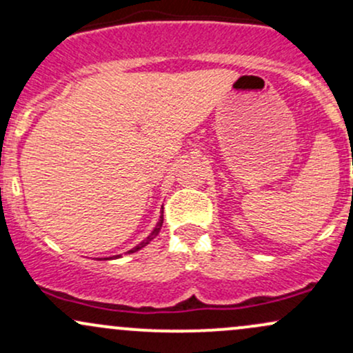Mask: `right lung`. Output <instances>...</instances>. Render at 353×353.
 Segmentation results:
<instances>
[{"label":"right lung","instance_id":"add662e5","mask_svg":"<svg viewBox=\"0 0 353 353\" xmlns=\"http://www.w3.org/2000/svg\"><path fill=\"white\" fill-rule=\"evenodd\" d=\"M163 221H164V217H163V214H161V219H159V222H157L156 229H154V232L151 234V236H149L148 239H145V241H144V242H141V244H139V245H136V247H134V249H132V250H129V252H136V250H139V249H141V247H144L145 244H149V241H151V239H152L154 236H156V234H157V232H159V230H161V228H163Z\"/></svg>","mask_w":353,"mask_h":353}]
</instances>
